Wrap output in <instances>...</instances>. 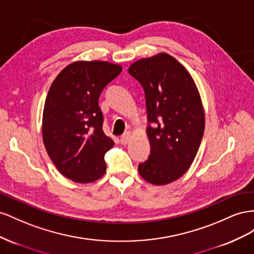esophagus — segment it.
I'll return each instance as SVG.
<instances>
[{
  "label": "esophagus",
  "instance_id": "esophagus-1",
  "mask_svg": "<svg viewBox=\"0 0 254 254\" xmlns=\"http://www.w3.org/2000/svg\"><path fill=\"white\" fill-rule=\"evenodd\" d=\"M131 137H132V134L131 133H126V134H123L122 136H121V138H120V142L122 143V144H127V143H128V141L131 140Z\"/></svg>",
  "mask_w": 254,
  "mask_h": 254
}]
</instances>
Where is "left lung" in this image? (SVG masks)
<instances>
[{
    "label": "left lung",
    "mask_w": 254,
    "mask_h": 254,
    "mask_svg": "<svg viewBox=\"0 0 254 254\" xmlns=\"http://www.w3.org/2000/svg\"><path fill=\"white\" fill-rule=\"evenodd\" d=\"M146 93L151 153L139 164L143 180L166 185L182 177L197 155L205 127L204 108L192 76L175 57L158 53L128 67Z\"/></svg>",
    "instance_id": "obj_1"
}]
</instances>
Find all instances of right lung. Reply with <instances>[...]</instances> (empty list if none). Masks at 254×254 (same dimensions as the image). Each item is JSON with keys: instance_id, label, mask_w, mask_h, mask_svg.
Returning a JSON list of instances; mask_svg holds the SVG:
<instances>
[{"instance_id": "1", "label": "right lung", "mask_w": 254, "mask_h": 254, "mask_svg": "<svg viewBox=\"0 0 254 254\" xmlns=\"http://www.w3.org/2000/svg\"><path fill=\"white\" fill-rule=\"evenodd\" d=\"M122 67L103 61H77L51 85L42 114V139L51 161L64 177L91 183L106 172L104 155L114 140L102 129L99 97Z\"/></svg>"}]
</instances>
